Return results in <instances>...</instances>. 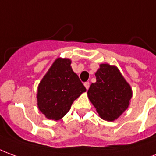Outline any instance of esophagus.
<instances>
[{
	"label": "esophagus",
	"instance_id": "obj_1",
	"mask_svg": "<svg viewBox=\"0 0 156 156\" xmlns=\"http://www.w3.org/2000/svg\"><path fill=\"white\" fill-rule=\"evenodd\" d=\"M84 86H85V87L86 88V90L89 89L90 87V83L89 82H85L84 83Z\"/></svg>",
	"mask_w": 156,
	"mask_h": 156
}]
</instances>
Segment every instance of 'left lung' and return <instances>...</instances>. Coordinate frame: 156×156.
<instances>
[{
    "instance_id": "8db88e82",
    "label": "left lung",
    "mask_w": 156,
    "mask_h": 156,
    "mask_svg": "<svg viewBox=\"0 0 156 156\" xmlns=\"http://www.w3.org/2000/svg\"><path fill=\"white\" fill-rule=\"evenodd\" d=\"M95 75L96 81L90 86L88 98L99 116L114 121L129 107L132 89L115 66L101 64Z\"/></svg>"
}]
</instances>
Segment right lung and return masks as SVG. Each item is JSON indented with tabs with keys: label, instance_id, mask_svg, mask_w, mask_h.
Instances as JSON below:
<instances>
[{
	"label": "right lung",
	"instance_id": "right-lung-1",
	"mask_svg": "<svg viewBox=\"0 0 156 156\" xmlns=\"http://www.w3.org/2000/svg\"><path fill=\"white\" fill-rule=\"evenodd\" d=\"M68 58H57L49 68L37 88V105L45 116L59 120L86 89L70 66Z\"/></svg>",
	"mask_w": 156,
	"mask_h": 156
}]
</instances>
